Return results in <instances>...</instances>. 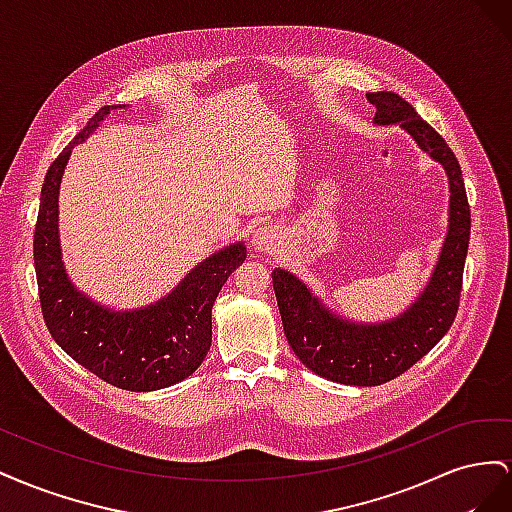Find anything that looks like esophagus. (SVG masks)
<instances>
[{"mask_svg":"<svg viewBox=\"0 0 512 512\" xmlns=\"http://www.w3.org/2000/svg\"><path fill=\"white\" fill-rule=\"evenodd\" d=\"M250 245H252L254 252L271 254V252L275 250V245H277L275 230H271V228H258V230L254 232V235H252Z\"/></svg>","mask_w":512,"mask_h":512,"instance_id":"1","label":"esophagus"}]
</instances>
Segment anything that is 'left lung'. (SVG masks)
<instances>
[{"mask_svg": "<svg viewBox=\"0 0 512 512\" xmlns=\"http://www.w3.org/2000/svg\"><path fill=\"white\" fill-rule=\"evenodd\" d=\"M376 126L399 123L448 175V232L440 258L418 299L397 318L359 324L337 316L299 277L273 269V290L292 352L314 374L350 386H378L408 371L436 346L457 316L470 241V205L455 153L393 91H374Z\"/></svg>", "mask_w": 512, "mask_h": 512, "instance_id": "obj_1", "label": "left lung"}]
</instances>
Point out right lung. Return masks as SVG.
Segmentation results:
<instances>
[{"mask_svg": "<svg viewBox=\"0 0 512 512\" xmlns=\"http://www.w3.org/2000/svg\"><path fill=\"white\" fill-rule=\"evenodd\" d=\"M115 108L102 106L46 170L34 232L42 318L55 342L104 382L134 393L173 386L192 376L211 348V309L230 273L243 265V243L226 245L183 277L164 299L115 312L76 290L61 262L59 183L74 145L83 143Z\"/></svg>", "mask_w": 512, "mask_h": 512, "instance_id": "1", "label": "right lung"}]
</instances>
